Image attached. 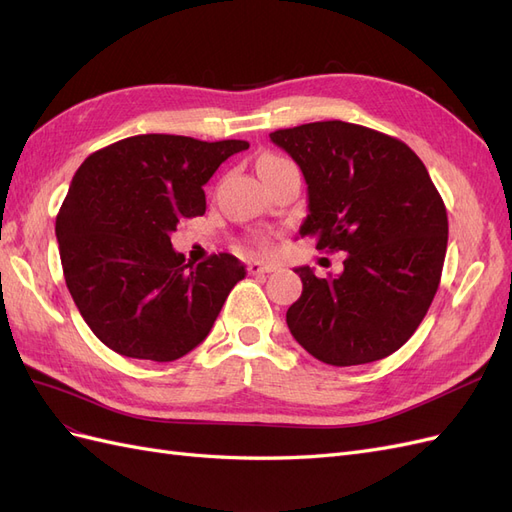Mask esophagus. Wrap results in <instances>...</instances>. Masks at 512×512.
Returning <instances> with one entry per match:
<instances>
[{"mask_svg":"<svg viewBox=\"0 0 512 512\" xmlns=\"http://www.w3.org/2000/svg\"><path fill=\"white\" fill-rule=\"evenodd\" d=\"M278 270V263L268 261V259H255L249 263V272L251 274H270Z\"/></svg>","mask_w":512,"mask_h":512,"instance_id":"esophagus-1","label":"esophagus"}]
</instances>
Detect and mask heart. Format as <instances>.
Wrapping results in <instances>:
<instances>
[{
  "label": "heart",
  "instance_id": "1",
  "mask_svg": "<svg viewBox=\"0 0 512 512\" xmlns=\"http://www.w3.org/2000/svg\"><path fill=\"white\" fill-rule=\"evenodd\" d=\"M283 163H289V161L283 159V157H278V155H263L257 161V172L270 170V168H276V166H283Z\"/></svg>",
  "mask_w": 512,
  "mask_h": 512
}]
</instances>
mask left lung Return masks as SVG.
<instances>
[{
    "instance_id": "1",
    "label": "left lung",
    "mask_w": 512,
    "mask_h": 512,
    "mask_svg": "<svg viewBox=\"0 0 512 512\" xmlns=\"http://www.w3.org/2000/svg\"><path fill=\"white\" fill-rule=\"evenodd\" d=\"M308 185L300 236L344 251L338 276L295 268L302 295L287 325L329 366L395 353L415 334L438 291L447 253V208L423 161L398 140L361 125L319 121L272 131Z\"/></svg>"
}]
</instances>
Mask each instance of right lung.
<instances>
[{"label": "right lung", "instance_id": "1", "mask_svg": "<svg viewBox=\"0 0 512 512\" xmlns=\"http://www.w3.org/2000/svg\"><path fill=\"white\" fill-rule=\"evenodd\" d=\"M249 142L144 134L89 155L57 214L65 285L114 353L174 361L204 342L246 276L234 255L185 263L170 234L206 212L204 185Z\"/></svg>", "mask_w": 512, "mask_h": 512}]
</instances>
